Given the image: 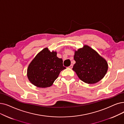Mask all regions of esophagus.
<instances>
[{"label": "esophagus", "instance_id": "esophagus-1", "mask_svg": "<svg viewBox=\"0 0 124 124\" xmlns=\"http://www.w3.org/2000/svg\"><path fill=\"white\" fill-rule=\"evenodd\" d=\"M72 67H73V65H72V64H71V65L69 66V68H70V69H72Z\"/></svg>", "mask_w": 124, "mask_h": 124}]
</instances>
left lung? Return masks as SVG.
Here are the masks:
<instances>
[{
	"mask_svg": "<svg viewBox=\"0 0 124 124\" xmlns=\"http://www.w3.org/2000/svg\"><path fill=\"white\" fill-rule=\"evenodd\" d=\"M75 63L73 70L83 82L93 84L104 78L108 69V64L98 53L87 45L75 51Z\"/></svg>",
	"mask_w": 124,
	"mask_h": 124,
	"instance_id": "1",
	"label": "left lung"
}]
</instances>
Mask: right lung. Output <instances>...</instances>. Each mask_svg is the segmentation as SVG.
<instances>
[{
    "label": "right lung",
    "instance_id": "add662e5",
    "mask_svg": "<svg viewBox=\"0 0 124 124\" xmlns=\"http://www.w3.org/2000/svg\"><path fill=\"white\" fill-rule=\"evenodd\" d=\"M65 69L62 59L57 57V52H51L46 47L30 63L27 68V77L36 87L47 88L53 85L60 72Z\"/></svg>",
    "mask_w": 124,
    "mask_h": 124
}]
</instances>
